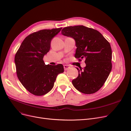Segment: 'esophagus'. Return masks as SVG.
Segmentation results:
<instances>
[{"label": "esophagus", "instance_id": "obj_1", "mask_svg": "<svg viewBox=\"0 0 131 131\" xmlns=\"http://www.w3.org/2000/svg\"><path fill=\"white\" fill-rule=\"evenodd\" d=\"M70 67L68 65H64V70H68L69 69H70Z\"/></svg>", "mask_w": 131, "mask_h": 131}]
</instances>
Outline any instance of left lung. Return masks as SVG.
<instances>
[{
    "label": "left lung",
    "instance_id": "8db88e82",
    "mask_svg": "<svg viewBox=\"0 0 131 131\" xmlns=\"http://www.w3.org/2000/svg\"><path fill=\"white\" fill-rule=\"evenodd\" d=\"M61 33L75 40V58L85 59V67L77 68L78 76L72 81L73 85L82 93H95L103 86L112 69L110 44L98 30L83 25L66 27Z\"/></svg>",
    "mask_w": 131,
    "mask_h": 131
}]
</instances>
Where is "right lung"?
I'll return each instance as SVG.
<instances>
[{
	"label": "right lung",
	"instance_id": "add662e5",
	"mask_svg": "<svg viewBox=\"0 0 131 131\" xmlns=\"http://www.w3.org/2000/svg\"><path fill=\"white\" fill-rule=\"evenodd\" d=\"M61 29H42L29 34L15 54L14 61L18 79L34 95L43 96L49 92L57 76L64 72L62 64L46 65L43 60L50 50L52 39Z\"/></svg>",
	"mask_w": 131,
	"mask_h": 131
}]
</instances>
